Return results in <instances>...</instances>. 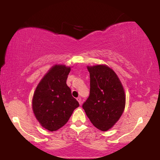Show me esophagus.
<instances>
[{"instance_id": "34e87169", "label": "esophagus", "mask_w": 160, "mask_h": 160, "mask_svg": "<svg viewBox=\"0 0 160 160\" xmlns=\"http://www.w3.org/2000/svg\"><path fill=\"white\" fill-rule=\"evenodd\" d=\"M76 100H77V101L79 102V104L81 105L82 104V99H81V98L80 97H78V98H76Z\"/></svg>"}]
</instances>
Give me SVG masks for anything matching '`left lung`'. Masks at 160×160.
Segmentation results:
<instances>
[{
    "label": "left lung",
    "instance_id": "1",
    "mask_svg": "<svg viewBox=\"0 0 160 160\" xmlns=\"http://www.w3.org/2000/svg\"><path fill=\"white\" fill-rule=\"evenodd\" d=\"M90 76V92L83 108L98 130L107 131L121 117L126 97L119 77L106 65L87 66Z\"/></svg>",
    "mask_w": 160,
    "mask_h": 160
}]
</instances>
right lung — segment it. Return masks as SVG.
Listing matches in <instances>:
<instances>
[{
	"mask_svg": "<svg viewBox=\"0 0 160 160\" xmlns=\"http://www.w3.org/2000/svg\"><path fill=\"white\" fill-rule=\"evenodd\" d=\"M70 71L71 67L54 65L38 83L32 97L35 117L43 128L52 132L64 126L79 106L66 84Z\"/></svg>",
	"mask_w": 160,
	"mask_h": 160,
	"instance_id": "1",
	"label": "right lung"
}]
</instances>
